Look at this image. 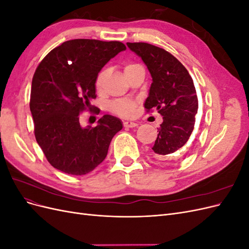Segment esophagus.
Segmentation results:
<instances>
[{"instance_id": "1", "label": "esophagus", "mask_w": 249, "mask_h": 249, "mask_svg": "<svg viewBox=\"0 0 249 249\" xmlns=\"http://www.w3.org/2000/svg\"><path fill=\"white\" fill-rule=\"evenodd\" d=\"M137 125H138V124L134 123V122H124V126H125V127H135Z\"/></svg>"}]
</instances>
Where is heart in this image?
I'll use <instances>...</instances> for the list:
<instances>
[{
	"label": "heart",
	"instance_id": "1",
	"mask_svg": "<svg viewBox=\"0 0 249 249\" xmlns=\"http://www.w3.org/2000/svg\"><path fill=\"white\" fill-rule=\"evenodd\" d=\"M138 64L129 63L124 65V72H129L134 67H136ZM107 70H102L99 73H97L95 79V88L96 90H101L103 88L105 79L107 77ZM136 108V102H134L130 99H119L114 102H112L110 105V110L115 113L116 115L122 117H130L133 115V113Z\"/></svg>",
	"mask_w": 249,
	"mask_h": 249
}]
</instances>
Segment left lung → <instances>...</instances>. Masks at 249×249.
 <instances>
[{"mask_svg": "<svg viewBox=\"0 0 249 249\" xmlns=\"http://www.w3.org/2000/svg\"><path fill=\"white\" fill-rule=\"evenodd\" d=\"M126 46L141 57L152 74L146 112L157 109L163 116L153 156L170 157L186 144L194 129L198 100L193 80L186 67L164 49L146 42H127Z\"/></svg>", "mask_w": 249, "mask_h": 249, "instance_id": "8db88e82", "label": "left lung"}]
</instances>
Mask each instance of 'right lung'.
Wrapping results in <instances>:
<instances>
[{
    "label": "right lung",
    "mask_w": 249,
    "mask_h": 249,
    "mask_svg": "<svg viewBox=\"0 0 249 249\" xmlns=\"http://www.w3.org/2000/svg\"><path fill=\"white\" fill-rule=\"evenodd\" d=\"M125 49L120 41L72 39L52 50L37 66L30 110L36 141L53 167L83 176L105 160L112 138L123 129L120 119L104 115L96 126L83 129L79 118L92 111L97 73Z\"/></svg>",
    "instance_id": "1"
}]
</instances>
